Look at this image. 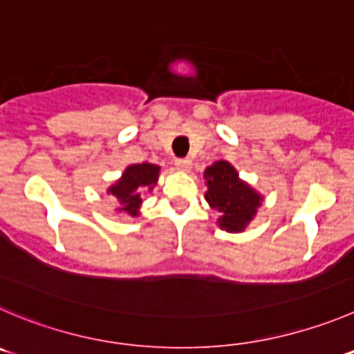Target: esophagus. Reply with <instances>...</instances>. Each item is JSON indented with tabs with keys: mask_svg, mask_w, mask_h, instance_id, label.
<instances>
[{
	"mask_svg": "<svg viewBox=\"0 0 354 354\" xmlns=\"http://www.w3.org/2000/svg\"><path fill=\"white\" fill-rule=\"evenodd\" d=\"M191 167H193V163H191V160H187V158H177L175 160V168L180 171H189Z\"/></svg>",
	"mask_w": 354,
	"mask_h": 354,
	"instance_id": "obj_1",
	"label": "esophagus"
}]
</instances>
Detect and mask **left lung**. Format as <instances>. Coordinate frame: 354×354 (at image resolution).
Returning <instances> with one entry per match:
<instances>
[{"label":"left lung","instance_id":"1","mask_svg":"<svg viewBox=\"0 0 354 354\" xmlns=\"http://www.w3.org/2000/svg\"><path fill=\"white\" fill-rule=\"evenodd\" d=\"M208 191L205 194L210 207L221 212L218 225L225 231H243L261 205V196L238 179L227 161H217L205 170Z\"/></svg>","mask_w":354,"mask_h":354}]
</instances>
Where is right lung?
<instances>
[{
    "instance_id": "add662e5",
    "label": "right lung",
    "mask_w": 354,
    "mask_h": 354,
    "mask_svg": "<svg viewBox=\"0 0 354 354\" xmlns=\"http://www.w3.org/2000/svg\"><path fill=\"white\" fill-rule=\"evenodd\" d=\"M158 174H160V167L151 163L132 165V167L127 168L123 177L107 191L111 196L116 198L121 203L118 210L124 212L127 215H132V217L139 215V205L142 203L140 189L142 187L153 189L158 180Z\"/></svg>"
}]
</instances>
